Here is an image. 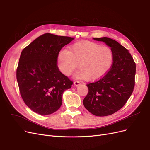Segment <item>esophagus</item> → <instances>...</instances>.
<instances>
[{
	"label": "esophagus",
	"mask_w": 150,
	"mask_h": 150,
	"mask_svg": "<svg viewBox=\"0 0 150 150\" xmlns=\"http://www.w3.org/2000/svg\"><path fill=\"white\" fill-rule=\"evenodd\" d=\"M79 84H80L79 81H74V85L75 86H79Z\"/></svg>",
	"instance_id": "34e87169"
}]
</instances>
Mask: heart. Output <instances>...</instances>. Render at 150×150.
<instances>
[{
  "label": "heart",
  "instance_id": "heart-1",
  "mask_svg": "<svg viewBox=\"0 0 150 150\" xmlns=\"http://www.w3.org/2000/svg\"><path fill=\"white\" fill-rule=\"evenodd\" d=\"M114 55L111 49L89 42L76 43L69 51L61 50L57 56L59 69L65 76L71 75L78 66L79 70L74 74L77 79L96 80L110 69Z\"/></svg>",
  "mask_w": 150,
  "mask_h": 150
}]
</instances>
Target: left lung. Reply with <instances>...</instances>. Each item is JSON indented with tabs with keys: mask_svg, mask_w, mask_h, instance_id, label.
Listing matches in <instances>:
<instances>
[{
	"mask_svg": "<svg viewBox=\"0 0 150 150\" xmlns=\"http://www.w3.org/2000/svg\"><path fill=\"white\" fill-rule=\"evenodd\" d=\"M93 39L110 47L114 59L105 75L87 84L89 92L83 104L93 115L106 116L120 110L131 96L134 87L136 64L128 50L116 40L106 37Z\"/></svg>",
	"mask_w": 150,
	"mask_h": 150,
	"instance_id": "left-lung-1",
	"label": "left lung"
}]
</instances>
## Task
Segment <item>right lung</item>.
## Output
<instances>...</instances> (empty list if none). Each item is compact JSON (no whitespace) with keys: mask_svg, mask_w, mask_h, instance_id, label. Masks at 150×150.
Returning a JSON list of instances; mask_svg holds the SVG:
<instances>
[{"mask_svg":"<svg viewBox=\"0 0 150 150\" xmlns=\"http://www.w3.org/2000/svg\"><path fill=\"white\" fill-rule=\"evenodd\" d=\"M73 38L50 33L35 39L21 52L17 81L23 101L41 115L56 112L62 104V94L72 84L59 69L57 56Z\"/></svg>","mask_w":150,"mask_h":150,"instance_id":"obj_1","label":"right lung"}]
</instances>
